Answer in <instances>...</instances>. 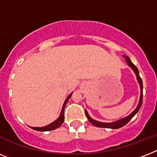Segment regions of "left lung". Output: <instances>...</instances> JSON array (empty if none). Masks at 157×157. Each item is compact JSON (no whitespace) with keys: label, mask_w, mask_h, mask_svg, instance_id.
<instances>
[{"label":"left lung","mask_w":157,"mask_h":157,"mask_svg":"<svg viewBox=\"0 0 157 157\" xmlns=\"http://www.w3.org/2000/svg\"><path fill=\"white\" fill-rule=\"evenodd\" d=\"M123 57H124L126 60V63L128 64V65L130 67V68L132 69V71L134 72V73L136 76V80H137L138 83H139L140 89V100L139 103H138L137 106L133 110L132 113H131L128 116L124 117V118H121V119L118 120V121H113V122H110V123H105V122H101V121H97L93 120V118H91L90 116L89 115V113L87 112V110H85V114H86V117L88 118V120L92 124H93L94 126H97L98 128H112V129H117V128H120L123 127L126 124L130 121V120L134 117V116L138 113V111L140 110V107H141L142 105V99H143V84H142V80L141 78L140 77L139 75V71H138V68L132 64L131 60H130L129 57L125 55H124Z\"/></svg>","instance_id":"1"}]
</instances>
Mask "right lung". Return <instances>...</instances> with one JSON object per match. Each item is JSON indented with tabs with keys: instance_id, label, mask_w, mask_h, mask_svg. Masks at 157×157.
Masks as SVG:
<instances>
[{
	"instance_id": "1",
	"label": "right lung",
	"mask_w": 157,
	"mask_h": 157,
	"mask_svg": "<svg viewBox=\"0 0 157 157\" xmlns=\"http://www.w3.org/2000/svg\"><path fill=\"white\" fill-rule=\"evenodd\" d=\"M72 93H71L70 94L68 95V97H67L66 100L64 101V105H63V106H62V109H61V112H60V116H59V117L56 120V121H54L53 122H52V123L49 124H48V125L44 126V127H30V128H32L33 129L36 130V131L46 132V131H50V130H54V129H56V128H57L60 127V126L63 124V122H64V108H65V105H66L67 102L68 101L69 98L72 97Z\"/></svg>"
}]
</instances>
